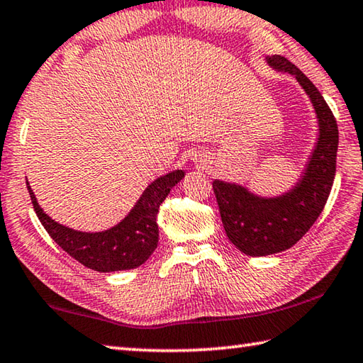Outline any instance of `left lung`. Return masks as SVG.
Segmentation results:
<instances>
[{
  "mask_svg": "<svg viewBox=\"0 0 363 363\" xmlns=\"http://www.w3.org/2000/svg\"><path fill=\"white\" fill-rule=\"evenodd\" d=\"M266 62L277 72L295 76L309 95L319 121V138L303 177L282 196L262 198L236 183L213 182L226 236L236 249L250 257L287 250L309 231L332 191L338 151V125L317 87L285 57H266Z\"/></svg>",
  "mask_w": 363,
  "mask_h": 363,
  "instance_id": "left-lung-1",
  "label": "left lung"
}]
</instances>
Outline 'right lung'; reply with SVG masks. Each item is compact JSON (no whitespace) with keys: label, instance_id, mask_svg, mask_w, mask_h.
<instances>
[{"label":"right lung","instance_id":"obj_1","mask_svg":"<svg viewBox=\"0 0 363 363\" xmlns=\"http://www.w3.org/2000/svg\"><path fill=\"white\" fill-rule=\"evenodd\" d=\"M183 177V170H174L159 177L145 189L137 204L121 223L100 233L74 231L57 223L38 204L28 182L27 188L38 218L57 245L89 269L113 272L137 268L151 257L159 238V206Z\"/></svg>","mask_w":363,"mask_h":363}]
</instances>
